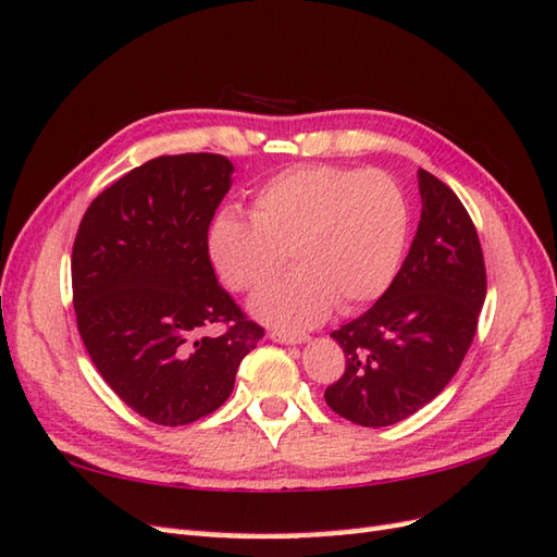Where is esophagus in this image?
<instances>
[{
	"label": "esophagus",
	"mask_w": 557,
	"mask_h": 557,
	"mask_svg": "<svg viewBox=\"0 0 557 557\" xmlns=\"http://www.w3.org/2000/svg\"><path fill=\"white\" fill-rule=\"evenodd\" d=\"M272 342H280V345H304L309 335H294V333H282V330H272L270 333Z\"/></svg>",
	"instance_id": "1"
}]
</instances>
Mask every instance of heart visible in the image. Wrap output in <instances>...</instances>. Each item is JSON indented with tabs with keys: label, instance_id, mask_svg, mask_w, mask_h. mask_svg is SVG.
<instances>
[{
	"label": "heart",
	"instance_id": "obj_1",
	"mask_svg": "<svg viewBox=\"0 0 557 557\" xmlns=\"http://www.w3.org/2000/svg\"><path fill=\"white\" fill-rule=\"evenodd\" d=\"M409 234V203L381 170L301 164L258 188L253 218L222 210L208 232L220 277L248 292L287 251L294 270L251 297V313L282 330L313 327L339 306L357 311L395 280Z\"/></svg>",
	"mask_w": 557,
	"mask_h": 557
}]
</instances>
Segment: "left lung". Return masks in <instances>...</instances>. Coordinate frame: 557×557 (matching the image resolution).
<instances>
[{"label": "left lung", "instance_id": "8db88e82", "mask_svg": "<svg viewBox=\"0 0 557 557\" xmlns=\"http://www.w3.org/2000/svg\"><path fill=\"white\" fill-rule=\"evenodd\" d=\"M421 220L393 285L335 330L347 369L325 389L342 419L381 429L443 393L465 361L486 299L474 222L453 188L419 170Z\"/></svg>", "mask_w": 557, "mask_h": 557}]
</instances>
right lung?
Wrapping results in <instances>:
<instances>
[{
	"label": "right lung",
	"mask_w": 557,
	"mask_h": 557,
	"mask_svg": "<svg viewBox=\"0 0 557 557\" xmlns=\"http://www.w3.org/2000/svg\"><path fill=\"white\" fill-rule=\"evenodd\" d=\"M212 152L162 156L92 200L71 253L83 345L124 405L160 425L208 417L263 337L218 285L208 230L232 186ZM215 322L218 338L199 333Z\"/></svg>",
	"instance_id": "obj_1"
}]
</instances>
